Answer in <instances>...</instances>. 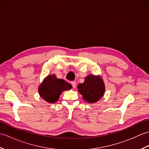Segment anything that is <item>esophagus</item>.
I'll use <instances>...</instances> for the list:
<instances>
[{
    "label": "esophagus",
    "instance_id": "obj_1",
    "mask_svg": "<svg viewBox=\"0 0 149 149\" xmlns=\"http://www.w3.org/2000/svg\"><path fill=\"white\" fill-rule=\"evenodd\" d=\"M70 83H71L73 88H75V86H76V83H75V81H72Z\"/></svg>",
    "mask_w": 149,
    "mask_h": 149
}]
</instances>
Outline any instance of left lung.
Masks as SVG:
<instances>
[{
	"label": "left lung",
	"instance_id": "obj_1",
	"mask_svg": "<svg viewBox=\"0 0 149 149\" xmlns=\"http://www.w3.org/2000/svg\"><path fill=\"white\" fill-rule=\"evenodd\" d=\"M83 99L88 103H95L102 97L105 87L102 80L98 76L90 75L85 77L83 83L78 85Z\"/></svg>",
	"mask_w": 149,
	"mask_h": 149
}]
</instances>
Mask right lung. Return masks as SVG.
Segmentation results:
<instances>
[{
  "mask_svg": "<svg viewBox=\"0 0 149 149\" xmlns=\"http://www.w3.org/2000/svg\"><path fill=\"white\" fill-rule=\"evenodd\" d=\"M72 88V85L63 79H57L54 75H49L38 88V91L43 99L49 103L58 100L62 91Z\"/></svg>",
  "mask_w": 149,
  "mask_h": 149,
  "instance_id": "right-lung-1",
  "label": "right lung"
}]
</instances>
